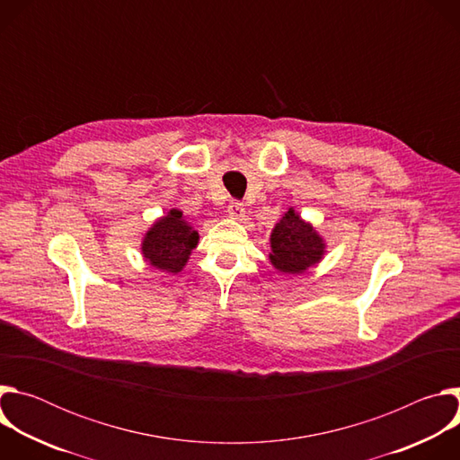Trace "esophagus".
I'll return each instance as SVG.
<instances>
[{
	"label": "esophagus",
	"instance_id": "1",
	"mask_svg": "<svg viewBox=\"0 0 460 460\" xmlns=\"http://www.w3.org/2000/svg\"><path fill=\"white\" fill-rule=\"evenodd\" d=\"M227 213H229V217L233 218V220H243L245 218V208H243V204H240V202H231L229 204V208H227Z\"/></svg>",
	"mask_w": 460,
	"mask_h": 460
}]
</instances>
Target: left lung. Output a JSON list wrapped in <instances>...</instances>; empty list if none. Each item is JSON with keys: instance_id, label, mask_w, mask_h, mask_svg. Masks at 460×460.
Instances as JSON below:
<instances>
[{"instance_id": "8db88e82", "label": "left lung", "mask_w": 460, "mask_h": 460, "mask_svg": "<svg viewBox=\"0 0 460 460\" xmlns=\"http://www.w3.org/2000/svg\"><path fill=\"white\" fill-rule=\"evenodd\" d=\"M325 252L323 238L314 227L302 220L300 215L289 208L271 233L270 260L280 273H304L322 260Z\"/></svg>"}]
</instances>
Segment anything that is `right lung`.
<instances>
[{
	"label": "right lung",
	"instance_id": "obj_1",
	"mask_svg": "<svg viewBox=\"0 0 460 460\" xmlns=\"http://www.w3.org/2000/svg\"><path fill=\"white\" fill-rule=\"evenodd\" d=\"M199 231L185 222L183 213L171 209L146 233L142 254L153 268L176 275L185 268L190 251L199 245Z\"/></svg>",
	"mask_w": 460,
	"mask_h": 460
}]
</instances>
